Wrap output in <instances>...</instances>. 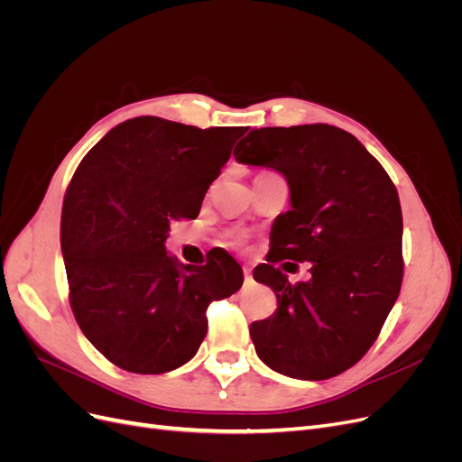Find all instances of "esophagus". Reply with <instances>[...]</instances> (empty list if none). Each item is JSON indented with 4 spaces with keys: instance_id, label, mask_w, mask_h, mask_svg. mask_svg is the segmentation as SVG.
<instances>
[{
    "instance_id": "obj_1",
    "label": "esophagus",
    "mask_w": 462,
    "mask_h": 462,
    "mask_svg": "<svg viewBox=\"0 0 462 462\" xmlns=\"http://www.w3.org/2000/svg\"><path fill=\"white\" fill-rule=\"evenodd\" d=\"M243 272H245V282H246V283L253 282V272H250V268H246V265H245Z\"/></svg>"
}]
</instances>
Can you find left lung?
Returning <instances> with one entry per match:
<instances>
[{
    "label": "left lung",
    "mask_w": 462,
    "mask_h": 462,
    "mask_svg": "<svg viewBox=\"0 0 462 462\" xmlns=\"http://www.w3.org/2000/svg\"><path fill=\"white\" fill-rule=\"evenodd\" d=\"M289 185L291 209L272 227V262L312 277L292 285L270 263L254 270L277 297L273 316L250 326L265 366L295 380H328L366 355L402 282V214L395 185L360 141L331 125L253 129L233 152Z\"/></svg>",
    "instance_id": "left-lung-1"
}]
</instances>
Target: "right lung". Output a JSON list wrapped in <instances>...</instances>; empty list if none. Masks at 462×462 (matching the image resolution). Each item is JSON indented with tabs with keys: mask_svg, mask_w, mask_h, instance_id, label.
Wrapping results in <instances>:
<instances>
[{
	"mask_svg": "<svg viewBox=\"0 0 462 462\" xmlns=\"http://www.w3.org/2000/svg\"><path fill=\"white\" fill-rule=\"evenodd\" d=\"M245 127L199 129L134 117L111 129L77 167L61 212L71 309L87 339L116 366L165 374L197 355L206 310L243 285V270L212 250L206 265L170 256L171 223L194 219Z\"/></svg>",
	"mask_w": 462,
	"mask_h": 462,
	"instance_id": "1",
	"label": "right lung"
}]
</instances>
